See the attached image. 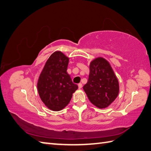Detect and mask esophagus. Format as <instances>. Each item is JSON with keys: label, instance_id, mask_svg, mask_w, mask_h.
Segmentation results:
<instances>
[{"label": "esophagus", "instance_id": "obj_1", "mask_svg": "<svg viewBox=\"0 0 151 151\" xmlns=\"http://www.w3.org/2000/svg\"><path fill=\"white\" fill-rule=\"evenodd\" d=\"M81 88H82V84H81V83H80L78 84V88L79 89H81Z\"/></svg>", "mask_w": 151, "mask_h": 151}]
</instances>
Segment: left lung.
<instances>
[{
  "instance_id": "obj_1",
  "label": "left lung",
  "mask_w": 151,
  "mask_h": 151,
  "mask_svg": "<svg viewBox=\"0 0 151 151\" xmlns=\"http://www.w3.org/2000/svg\"><path fill=\"white\" fill-rule=\"evenodd\" d=\"M83 89L91 104L99 109L107 108L115 101L119 93V83L107 60L98 57L91 61L88 83Z\"/></svg>"
}]
</instances>
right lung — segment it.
<instances>
[{"instance_id":"add662e5","label":"right lung","mask_w":151,"mask_h":151,"mask_svg":"<svg viewBox=\"0 0 151 151\" xmlns=\"http://www.w3.org/2000/svg\"><path fill=\"white\" fill-rule=\"evenodd\" d=\"M68 63V57L62 52L55 51L47 60L39 76V96L44 105L54 111L64 109L78 88L67 72Z\"/></svg>"}]
</instances>
